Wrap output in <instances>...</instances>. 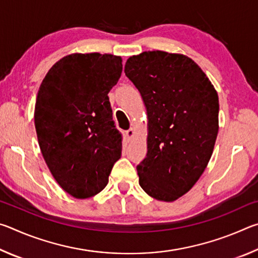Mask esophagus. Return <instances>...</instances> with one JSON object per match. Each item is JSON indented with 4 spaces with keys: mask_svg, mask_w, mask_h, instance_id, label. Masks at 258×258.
I'll list each match as a JSON object with an SVG mask.
<instances>
[{
    "mask_svg": "<svg viewBox=\"0 0 258 258\" xmlns=\"http://www.w3.org/2000/svg\"><path fill=\"white\" fill-rule=\"evenodd\" d=\"M125 134H126V138H127L128 140H131V139L133 138V135H134V130L133 128H130V130L126 131Z\"/></svg>",
    "mask_w": 258,
    "mask_h": 258,
    "instance_id": "obj_1",
    "label": "esophagus"
}]
</instances>
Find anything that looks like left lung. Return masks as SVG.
<instances>
[{
  "instance_id": "1",
  "label": "left lung",
  "mask_w": 258,
  "mask_h": 258,
  "mask_svg": "<svg viewBox=\"0 0 258 258\" xmlns=\"http://www.w3.org/2000/svg\"><path fill=\"white\" fill-rule=\"evenodd\" d=\"M125 75L139 90L148 113V152L137 166L150 197L174 202L202 176L218 133V97L194 60L146 51L126 61Z\"/></svg>"
}]
</instances>
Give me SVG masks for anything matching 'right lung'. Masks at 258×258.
I'll return each mask as SVG.
<instances>
[{"mask_svg": "<svg viewBox=\"0 0 258 258\" xmlns=\"http://www.w3.org/2000/svg\"><path fill=\"white\" fill-rule=\"evenodd\" d=\"M123 71L112 54L75 53L54 63L35 104V128L52 175L73 197L99 194L121 155L108 93Z\"/></svg>", "mask_w": 258, "mask_h": 258, "instance_id": "obj_1", "label": "right lung"}]
</instances>
